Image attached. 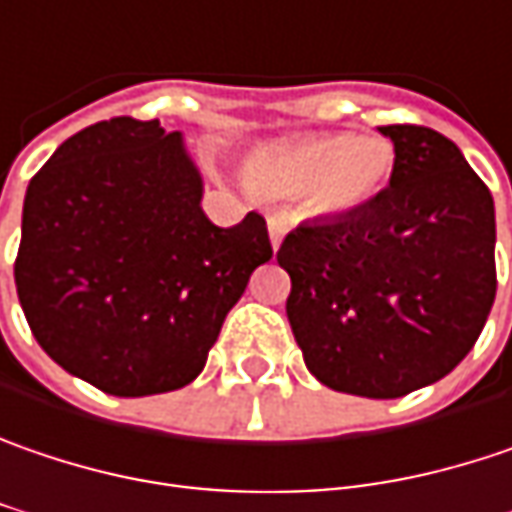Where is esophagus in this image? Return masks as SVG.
<instances>
[{
	"label": "esophagus",
	"mask_w": 512,
	"mask_h": 512,
	"mask_svg": "<svg viewBox=\"0 0 512 512\" xmlns=\"http://www.w3.org/2000/svg\"><path fill=\"white\" fill-rule=\"evenodd\" d=\"M284 234H286V220L284 217H278V214H272V217H269V243H272V249H275V252L281 249Z\"/></svg>",
	"instance_id": "esophagus-1"
}]
</instances>
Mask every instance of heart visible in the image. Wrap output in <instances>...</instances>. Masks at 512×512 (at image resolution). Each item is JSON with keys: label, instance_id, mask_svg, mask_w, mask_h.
<instances>
[{"label": "heart", "instance_id": "1", "mask_svg": "<svg viewBox=\"0 0 512 512\" xmlns=\"http://www.w3.org/2000/svg\"><path fill=\"white\" fill-rule=\"evenodd\" d=\"M394 165L388 138L310 133L263 144L249 162V179L266 194H307L321 214H353L385 191Z\"/></svg>", "mask_w": 512, "mask_h": 512}]
</instances>
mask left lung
<instances>
[{"instance_id": "8db88e82", "label": "left lung", "mask_w": 512, "mask_h": 512, "mask_svg": "<svg viewBox=\"0 0 512 512\" xmlns=\"http://www.w3.org/2000/svg\"><path fill=\"white\" fill-rule=\"evenodd\" d=\"M391 182L362 211L289 231L286 318L321 385L394 400L455 371L496 301V205L458 144L391 124Z\"/></svg>"}]
</instances>
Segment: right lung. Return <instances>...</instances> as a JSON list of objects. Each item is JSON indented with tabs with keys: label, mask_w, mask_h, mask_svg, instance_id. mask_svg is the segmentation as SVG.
<instances>
[{
	"label": "right lung",
	"mask_w": 512,
	"mask_h": 512,
	"mask_svg": "<svg viewBox=\"0 0 512 512\" xmlns=\"http://www.w3.org/2000/svg\"><path fill=\"white\" fill-rule=\"evenodd\" d=\"M182 133L130 115L66 138L31 179L14 263L34 339L115 397L194 382L272 257L266 220L214 226Z\"/></svg>",
	"instance_id": "add662e5"
}]
</instances>
